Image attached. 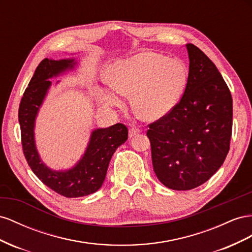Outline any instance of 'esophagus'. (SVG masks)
Returning <instances> with one entry per match:
<instances>
[{
  "label": "esophagus",
  "mask_w": 252,
  "mask_h": 252,
  "mask_svg": "<svg viewBox=\"0 0 252 252\" xmlns=\"http://www.w3.org/2000/svg\"><path fill=\"white\" fill-rule=\"evenodd\" d=\"M141 131L139 130V128H137V127H131L130 130H128V137H134V136H136V135H138L139 133H140Z\"/></svg>",
  "instance_id": "obj_1"
}]
</instances>
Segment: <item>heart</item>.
<instances>
[{
    "label": "heart",
    "instance_id": "b5f03b06",
    "mask_svg": "<svg viewBox=\"0 0 252 252\" xmlns=\"http://www.w3.org/2000/svg\"><path fill=\"white\" fill-rule=\"evenodd\" d=\"M110 88L99 92L104 105H119L132 94V107L147 121L160 119L174 109L188 83L185 63L166 56L142 52L114 63L107 71Z\"/></svg>",
    "mask_w": 252,
    "mask_h": 252
}]
</instances>
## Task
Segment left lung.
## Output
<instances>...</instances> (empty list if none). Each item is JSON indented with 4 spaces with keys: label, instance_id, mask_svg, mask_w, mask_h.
Returning a JSON list of instances; mask_svg holds the SVG:
<instances>
[{
    "label": "left lung",
    "instance_id": "obj_1",
    "mask_svg": "<svg viewBox=\"0 0 252 252\" xmlns=\"http://www.w3.org/2000/svg\"><path fill=\"white\" fill-rule=\"evenodd\" d=\"M189 78L184 95L167 116L149 125L153 169L172 190H191L217 172L230 149L232 97L214 63L187 44Z\"/></svg>",
    "mask_w": 252,
    "mask_h": 252
}]
</instances>
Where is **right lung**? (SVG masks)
Masks as SVG:
<instances>
[{
  "label": "right lung",
  "mask_w": 252,
  "mask_h": 252,
  "mask_svg": "<svg viewBox=\"0 0 252 252\" xmlns=\"http://www.w3.org/2000/svg\"><path fill=\"white\" fill-rule=\"evenodd\" d=\"M75 59L42 60L26 88L19 106L23 153L33 173L48 188L68 198L82 197L98 191L115 151L127 140V127L116 124L93 131L88 148L80 160L69 170L54 171L41 160L34 143V121L47 91L48 79L73 69Z\"/></svg>",
  "instance_id": "right-lung-1"
}]
</instances>
